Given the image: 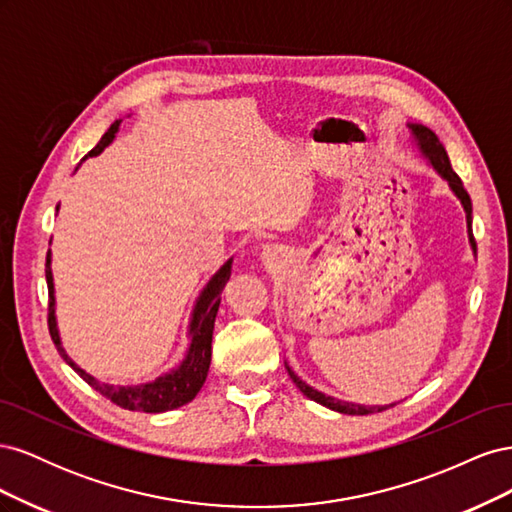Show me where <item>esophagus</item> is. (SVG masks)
<instances>
[{"label":"esophagus","mask_w":512,"mask_h":512,"mask_svg":"<svg viewBox=\"0 0 512 512\" xmlns=\"http://www.w3.org/2000/svg\"><path fill=\"white\" fill-rule=\"evenodd\" d=\"M262 260H265L269 267L277 265V262H280V250H277L275 245H267L265 250H262Z\"/></svg>","instance_id":"obj_1"}]
</instances>
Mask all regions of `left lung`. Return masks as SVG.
I'll list each match as a JSON object with an SVG mask.
<instances>
[{
  "mask_svg": "<svg viewBox=\"0 0 512 512\" xmlns=\"http://www.w3.org/2000/svg\"><path fill=\"white\" fill-rule=\"evenodd\" d=\"M410 130H412V134L416 136L418 147H421V151L431 160L433 168H436L438 173L448 181V185H451V190H453V192L457 194V198L461 200L463 209H466V213H468V224H470V228H472V200H470V194H468L466 188H463V183H461L459 175L453 170L451 160H448V153H446L444 145L440 143V138L436 136V132H431V130L425 128V126H414V123H410ZM472 247L476 250L474 237H472ZM286 369H288V376L292 378L294 384L299 386V391H301L303 395H307L309 399H314L316 404L327 406V408H331V410H335V412H342V414H371V412H382V410H386V408H393V406H395V404H391V406H371V408H365V406L348 404V401H339V399L327 397L324 393L312 389V386H307L297 374H294V371H292L288 365H286Z\"/></svg>",
  "mask_w": 512,
  "mask_h": 512,
  "instance_id": "8db88e82",
  "label": "left lung"
}]
</instances>
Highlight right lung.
Returning <instances> with one entry per match:
<instances>
[{
	"instance_id": "right-lung-1",
	"label": "right lung",
	"mask_w": 512,
	"mask_h": 512,
	"mask_svg": "<svg viewBox=\"0 0 512 512\" xmlns=\"http://www.w3.org/2000/svg\"><path fill=\"white\" fill-rule=\"evenodd\" d=\"M119 130V121H115L108 132L100 138V143L89 151V156H98V153L113 141L115 132ZM230 269H232V260H228L226 265L213 275V280L207 284V288L200 294V299L194 307L192 314V324H190V335H192V344L188 350V356L185 361L170 374L153 380L149 384L141 386H111V384H100L96 378H91L89 374L81 367H76L72 363L70 356L61 348L59 342V331H57V322H55V297H53V273H51V254H46V284H49V333L53 344L57 346L59 354L64 356V361L79 374L91 389H96L100 395L106 399H111L115 406L123 410H138V412H166V410H175L198 395V391L203 389V384L207 380V371L211 365V337H213V324H215V314H218L220 307V294L230 280Z\"/></svg>"
}]
</instances>
